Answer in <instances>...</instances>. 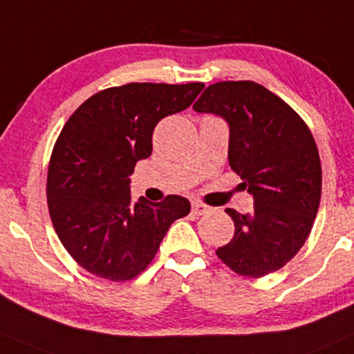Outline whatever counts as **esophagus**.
<instances>
[{
    "instance_id": "esophagus-1",
    "label": "esophagus",
    "mask_w": 354,
    "mask_h": 354,
    "mask_svg": "<svg viewBox=\"0 0 354 354\" xmlns=\"http://www.w3.org/2000/svg\"><path fill=\"white\" fill-rule=\"evenodd\" d=\"M210 212V207H207V205L203 203H198V202H194L192 203V213H194L195 216H202L205 213Z\"/></svg>"
}]
</instances>
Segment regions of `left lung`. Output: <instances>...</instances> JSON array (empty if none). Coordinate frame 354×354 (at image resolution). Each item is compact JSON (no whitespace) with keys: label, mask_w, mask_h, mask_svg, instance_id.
<instances>
[{"label":"left lung","mask_w":354,"mask_h":354,"mask_svg":"<svg viewBox=\"0 0 354 354\" xmlns=\"http://www.w3.org/2000/svg\"><path fill=\"white\" fill-rule=\"evenodd\" d=\"M194 110L230 124L228 160L254 198V210L226 208L234 236L216 256L244 277H263L297 254L322 197V164L305 121L256 82H216Z\"/></svg>","instance_id":"obj_1"}]
</instances>
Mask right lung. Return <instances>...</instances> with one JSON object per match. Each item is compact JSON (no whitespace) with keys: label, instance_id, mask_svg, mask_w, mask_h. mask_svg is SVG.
I'll return each mask as SVG.
<instances>
[{"label":"right lung","instance_id":"add662e5","mask_svg":"<svg viewBox=\"0 0 354 354\" xmlns=\"http://www.w3.org/2000/svg\"><path fill=\"white\" fill-rule=\"evenodd\" d=\"M203 84H126L102 90L73 111L52 149L47 207L60 243L93 276L124 282L154 259L190 202L167 195L134 202L129 176L152 152L160 120L189 108Z\"/></svg>","mask_w":354,"mask_h":354}]
</instances>
